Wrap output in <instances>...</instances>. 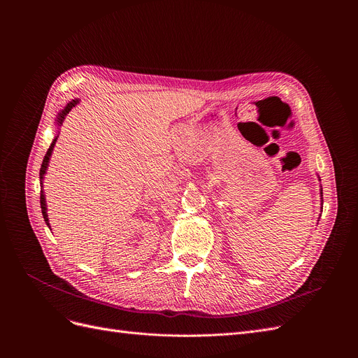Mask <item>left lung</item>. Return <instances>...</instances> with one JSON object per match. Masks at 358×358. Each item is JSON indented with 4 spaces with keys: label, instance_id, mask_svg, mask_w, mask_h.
I'll return each mask as SVG.
<instances>
[{
    "label": "left lung",
    "instance_id": "1",
    "mask_svg": "<svg viewBox=\"0 0 358 358\" xmlns=\"http://www.w3.org/2000/svg\"><path fill=\"white\" fill-rule=\"evenodd\" d=\"M321 199H322V189H321Z\"/></svg>",
    "mask_w": 358,
    "mask_h": 358
}]
</instances>
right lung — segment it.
Returning a JSON list of instances; mask_svg holds the SVG:
<instances>
[{
	"label": "right lung",
	"mask_w": 358,
	"mask_h": 358,
	"mask_svg": "<svg viewBox=\"0 0 358 358\" xmlns=\"http://www.w3.org/2000/svg\"><path fill=\"white\" fill-rule=\"evenodd\" d=\"M78 103H80V100L75 99V100L69 101V103L64 107V110H61V111L58 113V116H56V120H55L56 127H59V126L62 124V122L65 120V117H66L68 113L71 111V108H73ZM58 136H59V135H56V136L52 139V143H50V146H49V149H48V152H46L45 158H43V162H42V166H41V174H39V178H41V208H42L43 219H45V222H46V224H48L49 228H50V223H49V217H48V206H46V199H45V193H43V178H45V174H46V171H48L49 161H50V157H52V152H53V148H55V143H56V139H58Z\"/></svg>",
	"instance_id": "add662e5"
}]
</instances>
